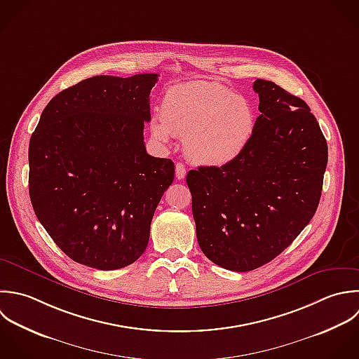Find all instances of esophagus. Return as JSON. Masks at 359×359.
Segmentation results:
<instances>
[{
  "label": "esophagus",
  "mask_w": 359,
  "mask_h": 359,
  "mask_svg": "<svg viewBox=\"0 0 359 359\" xmlns=\"http://www.w3.org/2000/svg\"><path fill=\"white\" fill-rule=\"evenodd\" d=\"M184 176H186V168H184V165L183 163H176V177L179 179V180H182V179H184Z\"/></svg>",
  "instance_id": "1"
}]
</instances>
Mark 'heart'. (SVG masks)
Listing matches in <instances>:
<instances>
[{"label": "heart", "instance_id": "obj_1", "mask_svg": "<svg viewBox=\"0 0 359 359\" xmlns=\"http://www.w3.org/2000/svg\"><path fill=\"white\" fill-rule=\"evenodd\" d=\"M256 126L252 104L215 81H191L170 86L162 99V114L151 118L159 141L183 137L184 154L203 166H225L249 145Z\"/></svg>", "mask_w": 359, "mask_h": 359}]
</instances>
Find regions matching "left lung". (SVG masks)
<instances>
[{"mask_svg": "<svg viewBox=\"0 0 359 359\" xmlns=\"http://www.w3.org/2000/svg\"><path fill=\"white\" fill-rule=\"evenodd\" d=\"M260 116L233 162L187 173L197 241L217 266L246 273L283 253L313 218L327 142L309 106L271 81L256 79Z\"/></svg>", "mask_w": 359, "mask_h": 359, "instance_id": "8db88e82", "label": "left lung"}]
</instances>
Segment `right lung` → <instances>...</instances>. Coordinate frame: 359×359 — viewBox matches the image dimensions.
Masks as SVG:
<instances>
[{
    "label": "right lung",
    "mask_w": 359,
    "mask_h": 359,
    "mask_svg": "<svg viewBox=\"0 0 359 359\" xmlns=\"http://www.w3.org/2000/svg\"><path fill=\"white\" fill-rule=\"evenodd\" d=\"M158 74L96 75L55 95L29 142V196L74 262L117 270L147 249L175 163L147 154L144 123Z\"/></svg>",
    "instance_id": "1"
}]
</instances>
